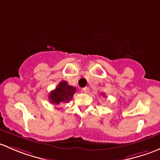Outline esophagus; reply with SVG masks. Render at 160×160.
I'll return each mask as SVG.
<instances>
[{"label":"esophagus","mask_w":160,"mask_h":160,"mask_svg":"<svg viewBox=\"0 0 160 160\" xmlns=\"http://www.w3.org/2000/svg\"><path fill=\"white\" fill-rule=\"evenodd\" d=\"M82 90H83L85 93H88V92L90 91V88H89V87H85V88H83V89Z\"/></svg>","instance_id":"obj_1"}]
</instances>
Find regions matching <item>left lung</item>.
<instances>
[{
	"mask_svg": "<svg viewBox=\"0 0 160 160\" xmlns=\"http://www.w3.org/2000/svg\"><path fill=\"white\" fill-rule=\"evenodd\" d=\"M102 95H104V96H105V95H104V93H102Z\"/></svg>",
	"mask_w": 160,
	"mask_h": 160,
	"instance_id": "8db88e82",
	"label": "left lung"
}]
</instances>
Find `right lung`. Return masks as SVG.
Returning <instances> with one entry per match:
<instances>
[{"label":"right lung","instance_id":"obj_1","mask_svg":"<svg viewBox=\"0 0 160 160\" xmlns=\"http://www.w3.org/2000/svg\"><path fill=\"white\" fill-rule=\"evenodd\" d=\"M76 88L71 86L65 81H62L56 88L49 94V101L55 105L68 102L73 98Z\"/></svg>","mask_w":160,"mask_h":160}]
</instances>
